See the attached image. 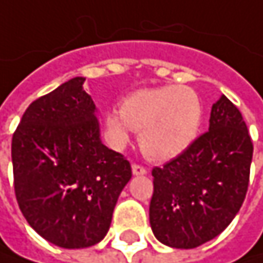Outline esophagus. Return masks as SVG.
Listing matches in <instances>:
<instances>
[{
    "mask_svg": "<svg viewBox=\"0 0 263 263\" xmlns=\"http://www.w3.org/2000/svg\"><path fill=\"white\" fill-rule=\"evenodd\" d=\"M132 172H133V175L139 177V175H145L146 174V169L143 166H141V164H133L132 166Z\"/></svg>",
    "mask_w": 263,
    "mask_h": 263,
    "instance_id": "obj_1",
    "label": "esophagus"
}]
</instances>
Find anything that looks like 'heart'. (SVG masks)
I'll use <instances>...</instances> for the list:
<instances>
[{"label":"heart","instance_id":"b5f03b06","mask_svg":"<svg viewBox=\"0 0 263 263\" xmlns=\"http://www.w3.org/2000/svg\"><path fill=\"white\" fill-rule=\"evenodd\" d=\"M203 121V104L195 89L181 85L143 88L128 94L121 110L106 114L114 146L130 141V130L141 132L143 153L153 160L178 157L196 141Z\"/></svg>","mask_w":263,"mask_h":263}]
</instances>
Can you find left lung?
<instances>
[{"mask_svg": "<svg viewBox=\"0 0 263 263\" xmlns=\"http://www.w3.org/2000/svg\"><path fill=\"white\" fill-rule=\"evenodd\" d=\"M253 143L226 96L211 107L210 130L163 167H154L149 223L161 244L195 249L238 214L249 187Z\"/></svg>", "mask_w": 263, "mask_h": 263, "instance_id": "obj_1", "label": "left lung"}]
</instances>
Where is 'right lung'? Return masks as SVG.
Listing matches in <instances>:
<instances>
[{"label":"right lung","instance_id":"right-lung-1","mask_svg":"<svg viewBox=\"0 0 263 263\" xmlns=\"http://www.w3.org/2000/svg\"><path fill=\"white\" fill-rule=\"evenodd\" d=\"M84 82L73 78L32 102L11 139L19 208L37 234L63 249L103 239L132 178L130 163L102 142Z\"/></svg>","mask_w":263,"mask_h":263}]
</instances>
